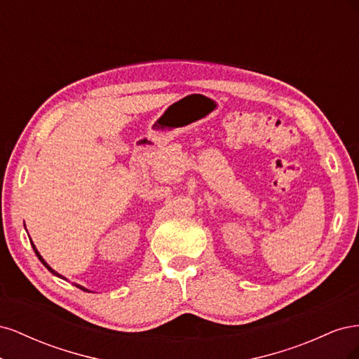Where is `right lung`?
I'll return each instance as SVG.
<instances>
[{
    "label": "right lung",
    "mask_w": 359,
    "mask_h": 359,
    "mask_svg": "<svg viewBox=\"0 0 359 359\" xmlns=\"http://www.w3.org/2000/svg\"><path fill=\"white\" fill-rule=\"evenodd\" d=\"M31 245H32V248H34V252H36V255H37V257H39V259H40V262H41V264H43V265H45V266H46V268H48V269H49V271H50V273H52V274H53V276H57V277H60V278H62V280H67V278H66V277H62V276H61V274H58V273H57V271H55V269H52V268H50V266H49V265H48V262H46V260H45V259H43V257H41V255H40V253H39V250H37V248H36V245H34V243H32V241H31ZM76 286H78V287H79V289H82V290H83V292H90V289H86V287H83V286H81V285H76Z\"/></svg>",
    "instance_id": "obj_1"
}]
</instances>
